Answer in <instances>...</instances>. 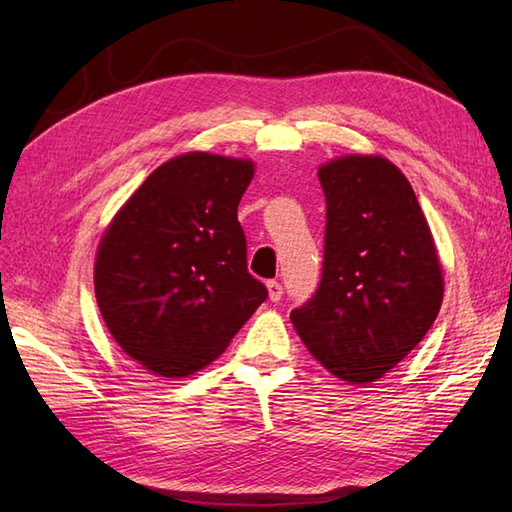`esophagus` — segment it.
<instances>
[{"mask_svg": "<svg viewBox=\"0 0 512 512\" xmlns=\"http://www.w3.org/2000/svg\"><path fill=\"white\" fill-rule=\"evenodd\" d=\"M266 288H268V297H270V301H279L281 299V295H284V288H281V284L279 281H268L266 284Z\"/></svg>", "mask_w": 512, "mask_h": 512, "instance_id": "1", "label": "esophagus"}]
</instances>
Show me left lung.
Returning a JSON list of instances; mask_svg holds the SVG:
<instances>
[{"label":"left lung","instance_id":"1","mask_svg":"<svg viewBox=\"0 0 512 512\" xmlns=\"http://www.w3.org/2000/svg\"><path fill=\"white\" fill-rule=\"evenodd\" d=\"M325 193L321 284L290 312L310 354L336 378L374 383L436 321L444 281L431 228L402 171L380 156L319 167Z\"/></svg>","mask_w":512,"mask_h":512}]
</instances>
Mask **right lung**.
<instances>
[{"label": "right lung", "mask_w": 512, "mask_h": 512, "mask_svg": "<svg viewBox=\"0 0 512 512\" xmlns=\"http://www.w3.org/2000/svg\"><path fill=\"white\" fill-rule=\"evenodd\" d=\"M253 173L250 160L182 154L151 173L107 226L96 303L114 341L151 374L200 372L266 301L237 222Z\"/></svg>", "instance_id": "obj_1"}]
</instances>
